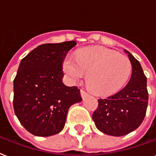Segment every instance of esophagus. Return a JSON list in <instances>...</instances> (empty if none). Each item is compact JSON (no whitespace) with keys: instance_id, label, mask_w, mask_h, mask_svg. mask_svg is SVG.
<instances>
[{"instance_id":"1","label":"esophagus","mask_w":156,"mask_h":156,"mask_svg":"<svg viewBox=\"0 0 156 156\" xmlns=\"http://www.w3.org/2000/svg\"><path fill=\"white\" fill-rule=\"evenodd\" d=\"M89 94L87 93V92H86V91L84 90H81V95H82V98H85L86 97H87V95H88Z\"/></svg>"}]
</instances>
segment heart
<instances>
[{
  "label": "heart",
  "instance_id": "1",
  "mask_svg": "<svg viewBox=\"0 0 156 156\" xmlns=\"http://www.w3.org/2000/svg\"><path fill=\"white\" fill-rule=\"evenodd\" d=\"M67 80L75 83L87 74V83L98 95L117 93L126 84L132 65L127 57L105 48L81 49L76 56L69 55L63 62Z\"/></svg>",
  "mask_w": 156,
  "mask_h": 156
}]
</instances>
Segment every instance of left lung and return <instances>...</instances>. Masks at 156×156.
<instances>
[{
  "instance_id": "1",
  "label": "left lung",
  "mask_w": 156,
  "mask_h": 156,
  "mask_svg": "<svg viewBox=\"0 0 156 156\" xmlns=\"http://www.w3.org/2000/svg\"><path fill=\"white\" fill-rule=\"evenodd\" d=\"M132 65L131 79L123 89L107 98L98 99L92 115L98 131L112 136L127 135L140 126L148 102L147 78L140 62L126 49Z\"/></svg>"
}]
</instances>
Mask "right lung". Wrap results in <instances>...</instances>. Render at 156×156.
<instances>
[{"label":"right lung","mask_w":156,"mask_h":156,"mask_svg":"<svg viewBox=\"0 0 156 156\" xmlns=\"http://www.w3.org/2000/svg\"><path fill=\"white\" fill-rule=\"evenodd\" d=\"M75 41L38 45L21 61L13 81V108L32 135L51 136L62 131L72 105L82 102L80 90L62 82V65Z\"/></svg>","instance_id":"add662e5"}]
</instances>
